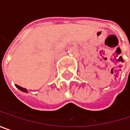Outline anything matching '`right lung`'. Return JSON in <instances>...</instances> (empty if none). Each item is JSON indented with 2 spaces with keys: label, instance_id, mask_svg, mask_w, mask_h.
Masks as SVG:
<instances>
[{
  "label": "right lung",
  "instance_id": "obj_1",
  "mask_svg": "<svg viewBox=\"0 0 130 130\" xmlns=\"http://www.w3.org/2000/svg\"><path fill=\"white\" fill-rule=\"evenodd\" d=\"M16 87H17L19 90H20L21 91H22V92H28V91H27V90H26L25 88H23V87H20V86H19V85H16Z\"/></svg>",
  "mask_w": 130,
  "mask_h": 130
}]
</instances>
